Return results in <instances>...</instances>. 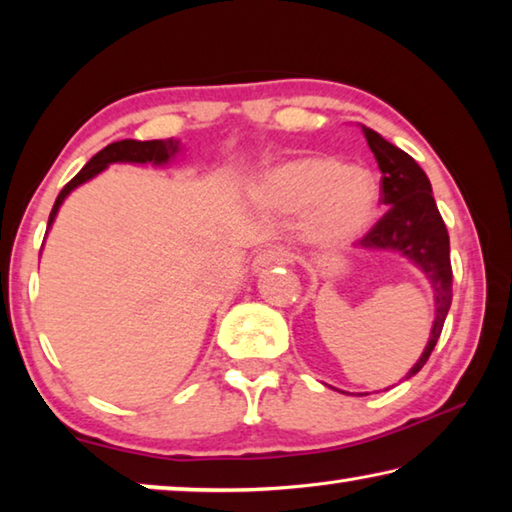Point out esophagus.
Instances as JSON below:
<instances>
[{"label":"esophagus","instance_id":"34e87169","mask_svg":"<svg viewBox=\"0 0 512 512\" xmlns=\"http://www.w3.org/2000/svg\"><path fill=\"white\" fill-rule=\"evenodd\" d=\"M289 262H291L289 248H284V246H266V248H262L257 253L253 266H255V271H264V268L273 266V264H289Z\"/></svg>","mask_w":512,"mask_h":512}]
</instances>
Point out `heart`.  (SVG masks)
I'll return each mask as SVG.
<instances>
[{"instance_id": "heart-1", "label": "heart", "mask_w": 512, "mask_h": 512, "mask_svg": "<svg viewBox=\"0 0 512 512\" xmlns=\"http://www.w3.org/2000/svg\"><path fill=\"white\" fill-rule=\"evenodd\" d=\"M266 210L307 214V232L318 244L339 246L372 221L379 203L375 178L332 155H305L266 173L259 187Z\"/></svg>"}]
</instances>
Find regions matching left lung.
<instances>
[{"mask_svg":"<svg viewBox=\"0 0 512 512\" xmlns=\"http://www.w3.org/2000/svg\"><path fill=\"white\" fill-rule=\"evenodd\" d=\"M363 137L375 153L381 171L379 201L388 205V212L361 237L366 248H393L413 259L433 284L436 291V320L431 339L418 363L406 379L418 375L429 361L433 348L443 332L447 311L452 307V262H449V235L438 205L433 201L427 173L420 169L409 153L386 142L372 128L363 126Z\"/></svg>","mask_w":512,"mask_h":512,"instance_id":"1","label":"left lung"}]
</instances>
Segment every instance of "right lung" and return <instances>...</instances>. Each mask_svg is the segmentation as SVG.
Listing matches in <instances>:
<instances>
[{
	"label": "right lung",
	"instance_id": "add662e5",
	"mask_svg": "<svg viewBox=\"0 0 512 512\" xmlns=\"http://www.w3.org/2000/svg\"><path fill=\"white\" fill-rule=\"evenodd\" d=\"M178 151V142L169 137V140H149V142H140V140H121V142H112L106 149H101L94 158L85 164V167L76 173V176L69 180V183L60 189V194L56 198L54 207H51L49 214V225L54 223V216L58 212L60 203L65 201V196L72 192L74 187H79L85 180H90L92 176H97L99 171H103L112 162H155L162 164L169 158H173Z\"/></svg>",
	"mask_w": 512,
	"mask_h": 512
}]
</instances>
